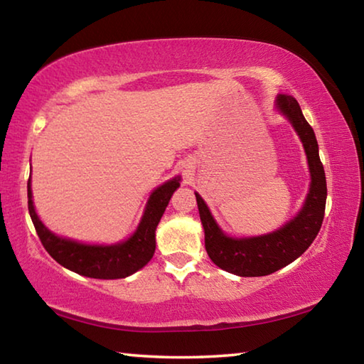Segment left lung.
Listing matches in <instances>:
<instances>
[{
    "mask_svg": "<svg viewBox=\"0 0 364 364\" xmlns=\"http://www.w3.org/2000/svg\"><path fill=\"white\" fill-rule=\"evenodd\" d=\"M276 106L291 120L295 132L299 133L311 173L310 193L297 217L281 230L267 236L232 239L221 232L202 197L196 194L200 221L205 231V250L208 257L221 269L244 278L267 276L292 263L315 241L324 218L328 188H326L324 167L319 160L315 132L305 120L295 97L281 95Z\"/></svg>",
    "mask_w": 364,
    "mask_h": 364,
    "instance_id": "left-lung-1",
    "label": "left lung"
}]
</instances>
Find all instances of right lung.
<instances>
[{"instance_id":"right-lung-1","label":"right lung","mask_w":364,"mask_h":364,"mask_svg":"<svg viewBox=\"0 0 364 364\" xmlns=\"http://www.w3.org/2000/svg\"><path fill=\"white\" fill-rule=\"evenodd\" d=\"M178 186H180V178H173L154 191L136 232L128 241L115 245L78 244L58 237L56 234L46 230L35 213L30 178L27 183L28 212L43 247L59 264L88 278L120 279L143 268L152 258L156 252V228Z\"/></svg>"}]
</instances>
